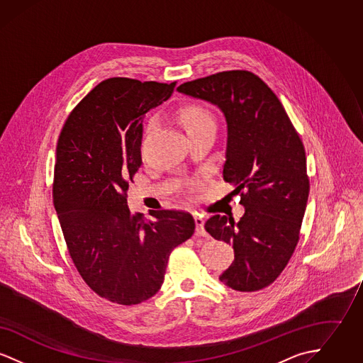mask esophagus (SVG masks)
I'll list each match as a JSON object with an SVG mask.
<instances>
[{
  "label": "esophagus",
  "instance_id": "1",
  "mask_svg": "<svg viewBox=\"0 0 363 363\" xmlns=\"http://www.w3.org/2000/svg\"><path fill=\"white\" fill-rule=\"evenodd\" d=\"M194 222H196V233H197V235H201V237L207 235V233L204 230V219H203V216L196 215L194 216Z\"/></svg>",
  "mask_w": 363,
  "mask_h": 363
}]
</instances>
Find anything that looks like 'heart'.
<instances>
[{"mask_svg": "<svg viewBox=\"0 0 363 363\" xmlns=\"http://www.w3.org/2000/svg\"><path fill=\"white\" fill-rule=\"evenodd\" d=\"M179 118L184 123L185 129L189 132L196 128L200 126H206V125H215V117L212 116V113L200 106V104H186L179 110ZM154 126V121L150 123V128ZM194 188V184H189V189Z\"/></svg>", "mask_w": 363, "mask_h": 363, "instance_id": "1", "label": "heart"}]
</instances>
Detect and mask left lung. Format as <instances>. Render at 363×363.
I'll list each match as a JSON object with an SVG mask.
<instances>
[{
	"instance_id": "left-lung-1",
	"label": "left lung",
	"mask_w": 363,
	"mask_h": 363,
	"mask_svg": "<svg viewBox=\"0 0 363 363\" xmlns=\"http://www.w3.org/2000/svg\"><path fill=\"white\" fill-rule=\"evenodd\" d=\"M216 104L227 121L223 179L245 213L213 215L206 230L231 243L235 259L220 275L227 287L257 291L277 280L293 256L309 196L305 147L277 94L249 70H225L177 88Z\"/></svg>"
}]
</instances>
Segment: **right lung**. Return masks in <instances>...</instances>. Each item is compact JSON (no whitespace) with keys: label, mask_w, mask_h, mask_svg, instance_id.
<instances>
[{"label":"right lung","mask_w":363,"mask_h":363,"mask_svg":"<svg viewBox=\"0 0 363 363\" xmlns=\"http://www.w3.org/2000/svg\"><path fill=\"white\" fill-rule=\"evenodd\" d=\"M175 84L107 79L70 111L57 143L52 203L70 259L86 286L114 303L154 296L174 247L194 233L189 212L152 211L150 220L126 204L141 166L143 118Z\"/></svg>","instance_id":"1"}]
</instances>
